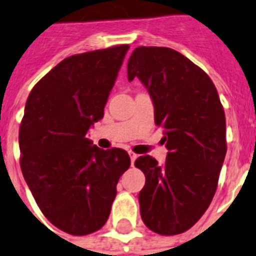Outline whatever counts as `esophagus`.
<instances>
[{
	"mask_svg": "<svg viewBox=\"0 0 256 256\" xmlns=\"http://www.w3.org/2000/svg\"><path fill=\"white\" fill-rule=\"evenodd\" d=\"M128 156H130V160H132V164H134V161H136L138 156H136V153H132V152H128Z\"/></svg>",
	"mask_w": 256,
	"mask_h": 256,
	"instance_id": "esophagus-1",
	"label": "esophagus"
}]
</instances>
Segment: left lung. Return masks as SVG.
<instances>
[{"mask_svg":"<svg viewBox=\"0 0 256 256\" xmlns=\"http://www.w3.org/2000/svg\"><path fill=\"white\" fill-rule=\"evenodd\" d=\"M138 78L164 128V165L141 156L136 166L145 186L138 194L141 218L160 235H177L196 224L214 196L227 153L226 115L210 76L180 52L138 46L128 63V79Z\"/></svg>","mask_w":256,"mask_h":256,"instance_id":"left-lung-1","label":"left lung"}]
</instances>
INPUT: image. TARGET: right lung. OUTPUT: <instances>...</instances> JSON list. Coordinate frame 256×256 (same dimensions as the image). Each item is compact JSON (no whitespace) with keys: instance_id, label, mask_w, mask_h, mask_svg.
I'll return each mask as SVG.
<instances>
[{"instance_id":"add662e5","label":"right lung","mask_w":256,"mask_h":256,"mask_svg":"<svg viewBox=\"0 0 256 256\" xmlns=\"http://www.w3.org/2000/svg\"><path fill=\"white\" fill-rule=\"evenodd\" d=\"M128 50L116 46L64 58L33 87L25 104L21 170L44 216L71 235L104 226L120 177L130 166L124 149H99L86 136L103 118Z\"/></svg>"}]
</instances>
